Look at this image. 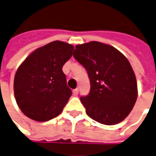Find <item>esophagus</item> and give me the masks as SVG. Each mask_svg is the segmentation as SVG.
Returning <instances> with one entry per match:
<instances>
[{
  "label": "esophagus",
  "mask_w": 156,
  "mask_h": 156,
  "mask_svg": "<svg viewBox=\"0 0 156 156\" xmlns=\"http://www.w3.org/2000/svg\"><path fill=\"white\" fill-rule=\"evenodd\" d=\"M78 93H79V90L78 89H75L73 90V94L74 95H76V96L77 94H78Z\"/></svg>",
  "instance_id": "obj_1"
}]
</instances>
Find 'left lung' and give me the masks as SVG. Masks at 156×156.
<instances>
[{
  "instance_id": "left-lung-1",
  "label": "left lung",
  "mask_w": 156,
  "mask_h": 156,
  "mask_svg": "<svg viewBox=\"0 0 156 156\" xmlns=\"http://www.w3.org/2000/svg\"><path fill=\"white\" fill-rule=\"evenodd\" d=\"M75 59L87 71L90 91L80 101L87 115L105 125L123 121L137 98V84L132 66L115 48L92 41L79 44Z\"/></svg>"
}]
</instances>
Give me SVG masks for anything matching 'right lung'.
<instances>
[{
  "mask_svg": "<svg viewBox=\"0 0 156 156\" xmlns=\"http://www.w3.org/2000/svg\"><path fill=\"white\" fill-rule=\"evenodd\" d=\"M74 47L53 41L36 49L19 66L14 80L17 105L28 118L48 121L59 115L72 94L62 66Z\"/></svg>",
  "mask_w": 156,
  "mask_h": 156,
  "instance_id": "right-lung-1",
  "label": "right lung"
}]
</instances>
